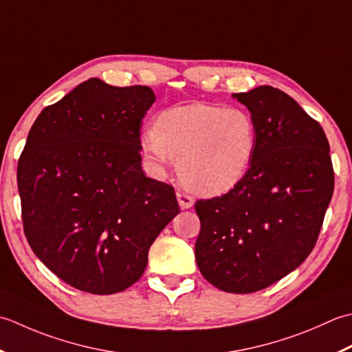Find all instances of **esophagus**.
Here are the masks:
<instances>
[{
	"mask_svg": "<svg viewBox=\"0 0 352 352\" xmlns=\"http://www.w3.org/2000/svg\"><path fill=\"white\" fill-rule=\"evenodd\" d=\"M176 197H177L179 206H181L182 210H188V208L195 205V199H192L190 195H186V192H184V191H177Z\"/></svg>",
	"mask_w": 352,
	"mask_h": 352,
	"instance_id": "obj_1",
	"label": "esophagus"
}]
</instances>
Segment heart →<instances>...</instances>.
<instances>
[{
	"instance_id": "1",
	"label": "heart",
	"mask_w": 352,
	"mask_h": 352,
	"mask_svg": "<svg viewBox=\"0 0 352 352\" xmlns=\"http://www.w3.org/2000/svg\"><path fill=\"white\" fill-rule=\"evenodd\" d=\"M141 150L156 171L171 161L184 185L202 195H223L249 173L256 150V124L241 107L210 103L175 106L157 113Z\"/></svg>"
}]
</instances>
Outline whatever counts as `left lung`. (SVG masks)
I'll return each mask as SVG.
<instances>
[{
    "label": "left lung",
    "mask_w": 352,
    "mask_h": 352,
    "mask_svg": "<svg viewBox=\"0 0 352 352\" xmlns=\"http://www.w3.org/2000/svg\"><path fill=\"white\" fill-rule=\"evenodd\" d=\"M256 124L249 173L220 197L197 200L196 261L228 293L266 289L310 255L334 191L324 129L274 86L232 94Z\"/></svg>",
    "instance_id": "8db88e82"
}]
</instances>
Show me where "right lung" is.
I'll use <instances>...</instances> for the list:
<instances>
[{"instance_id":"obj_1","label":"right lung","mask_w":352,"mask_h":352,"mask_svg":"<svg viewBox=\"0 0 352 352\" xmlns=\"http://www.w3.org/2000/svg\"><path fill=\"white\" fill-rule=\"evenodd\" d=\"M148 86L89 78L36 118L18 161L27 241L74 289L126 290L156 236L179 214L175 188L144 175L141 121Z\"/></svg>"}]
</instances>
